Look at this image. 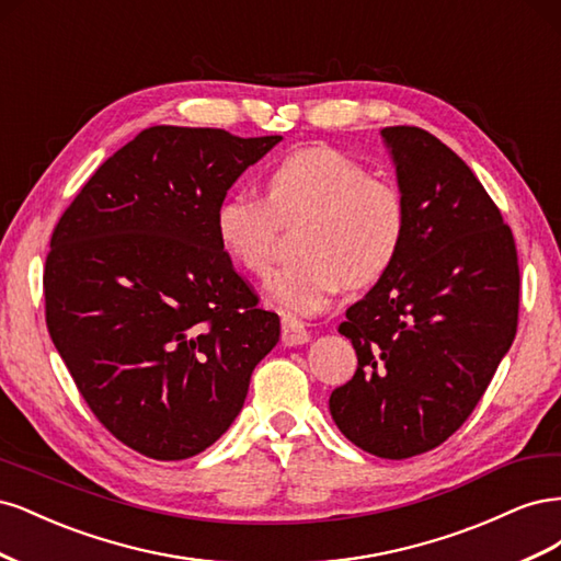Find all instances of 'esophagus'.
Listing matches in <instances>:
<instances>
[{"mask_svg": "<svg viewBox=\"0 0 561 561\" xmlns=\"http://www.w3.org/2000/svg\"><path fill=\"white\" fill-rule=\"evenodd\" d=\"M280 339H283L285 346H301V344H307L311 336H309L307 328H304L299 320L283 318V334H280Z\"/></svg>", "mask_w": 561, "mask_h": 561, "instance_id": "34e87169", "label": "esophagus"}]
</instances>
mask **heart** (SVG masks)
I'll use <instances>...</instances> for the list:
<instances>
[{"label": "heart", "instance_id": "obj_1", "mask_svg": "<svg viewBox=\"0 0 561 561\" xmlns=\"http://www.w3.org/2000/svg\"><path fill=\"white\" fill-rule=\"evenodd\" d=\"M299 217L301 257L268 280L271 297L293 316L328 309L346 285L377 283L404 243L402 192L332 147H304L283 157L264 180V196L227 194L215 210V233L236 264L266 276L280 225Z\"/></svg>", "mask_w": 561, "mask_h": 561}]
</instances>
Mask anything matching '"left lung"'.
Wrapping results in <instances>:
<instances>
[{"label": "left lung", "mask_w": 561, "mask_h": 561, "mask_svg": "<svg viewBox=\"0 0 561 561\" xmlns=\"http://www.w3.org/2000/svg\"><path fill=\"white\" fill-rule=\"evenodd\" d=\"M407 206L404 243L346 311L358 369L330 396L355 447L410 458L463 426L513 346L519 264L513 231L480 180L435 135L388 126Z\"/></svg>", "instance_id": "obj_1"}]
</instances>
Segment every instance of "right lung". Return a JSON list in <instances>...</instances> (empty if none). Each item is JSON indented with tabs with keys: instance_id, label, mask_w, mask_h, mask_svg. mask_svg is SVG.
<instances>
[{
	"instance_id": "1",
	"label": "right lung",
	"mask_w": 561,
	"mask_h": 561,
	"mask_svg": "<svg viewBox=\"0 0 561 561\" xmlns=\"http://www.w3.org/2000/svg\"><path fill=\"white\" fill-rule=\"evenodd\" d=\"M280 135L151 126L81 186L50 236L48 334L98 421L157 461L239 416L280 320L236 274L215 210Z\"/></svg>"
}]
</instances>
